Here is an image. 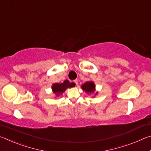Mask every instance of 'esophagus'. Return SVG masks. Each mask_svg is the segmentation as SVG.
<instances>
[{
	"instance_id": "obj_1",
	"label": "esophagus",
	"mask_w": 151,
	"mask_h": 151,
	"mask_svg": "<svg viewBox=\"0 0 151 151\" xmlns=\"http://www.w3.org/2000/svg\"><path fill=\"white\" fill-rule=\"evenodd\" d=\"M74 83H75L76 84V85L77 86L78 84V80H75V81H74Z\"/></svg>"
}]
</instances>
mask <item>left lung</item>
Masks as SVG:
<instances>
[{
  "mask_svg": "<svg viewBox=\"0 0 151 151\" xmlns=\"http://www.w3.org/2000/svg\"><path fill=\"white\" fill-rule=\"evenodd\" d=\"M95 86V84L94 83V82L91 81L83 84L81 85V88L83 89V91H85V93L88 94H94V96H95L98 94V92H96Z\"/></svg>",
  "mask_w": 151,
  "mask_h": 151,
  "instance_id": "8db88e82",
  "label": "left lung"
}]
</instances>
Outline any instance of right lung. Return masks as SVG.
Segmentation results:
<instances>
[{"label":"right lung","instance_id":"right-lung-1","mask_svg":"<svg viewBox=\"0 0 151 151\" xmlns=\"http://www.w3.org/2000/svg\"><path fill=\"white\" fill-rule=\"evenodd\" d=\"M75 86V83H70L68 80H65L63 83H54L52 85V91L55 94L56 97L62 95L68 88Z\"/></svg>","mask_w":151,"mask_h":151}]
</instances>
